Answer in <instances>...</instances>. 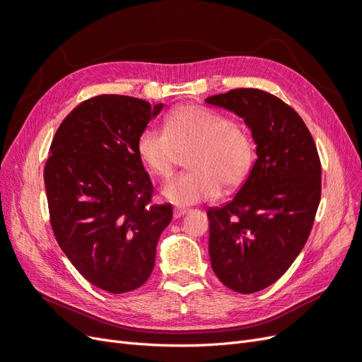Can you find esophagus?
<instances>
[{
    "label": "esophagus",
    "instance_id": "1",
    "mask_svg": "<svg viewBox=\"0 0 362 362\" xmlns=\"http://www.w3.org/2000/svg\"><path fill=\"white\" fill-rule=\"evenodd\" d=\"M187 212H189V209H185V208H175V209H173V218H180V216L185 215Z\"/></svg>",
    "mask_w": 362,
    "mask_h": 362
}]
</instances>
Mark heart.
Instances as JSON below:
<instances>
[{
	"label": "heart",
	"mask_w": 362,
	"mask_h": 362,
	"mask_svg": "<svg viewBox=\"0 0 362 362\" xmlns=\"http://www.w3.org/2000/svg\"><path fill=\"white\" fill-rule=\"evenodd\" d=\"M136 150L156 177L166 180L181 154L190 168L163 187V196L175 205H194L247 181L255 162V142L243 126L228 115L200 105L173 110L165 131L147 126L138 136Z\"/></svg>",
	"instance_id": "obj_1"
}]
</instances>
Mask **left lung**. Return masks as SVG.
I'll return each instance as SVG.
<instances>
[{
	"instance_id": "obj_1",
	"label": "left lung",
	"mask_w": 362,
	"mask_h": 362,
	"mask_svg": "<svg viewBox=\"0 0 362 362\" xmlns=\"http://www.w3.org/2000/svg\"><path fill=\"white\" fill-rule=\"evenodd\" d=\"M205 103L243 117L257 144L238 194L206 212L215 274L252 294L276 282L305 247L321 200L320 154L297 111L266 90L239 88Z\"/></svg>"
}]
</instances>
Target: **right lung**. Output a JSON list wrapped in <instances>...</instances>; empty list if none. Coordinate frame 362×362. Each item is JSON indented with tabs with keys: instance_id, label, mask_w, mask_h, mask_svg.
<instances>
[{
	"instance_id": "right-lung-1",
	"label": "right lung",
	"mask_w": 362,
	"mask_h": 362,
	"mask_svg": "<svg viewBox=\"0 0 362 362\" xmlns=\"http://www.w3.org/2000/svg\"><path fill=\"white\" fill-rule=\"evenodd\" d=\"M163 108L124 95L83 100L57 127L45 166L50 226L84 279L122 294L146 284L172 205H153L154 187L136 150Z\"/></svg>"
}]
</instances>
